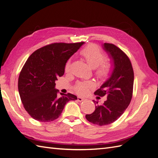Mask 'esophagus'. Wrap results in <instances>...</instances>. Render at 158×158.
I'll use <instances>...</instances> for the list:
<instances>
[{
	"label": "esophagus",
	"instance_id": "esophagus-1",
	"mask_svg": "<svg viewBox=\"0 0 158 158\" xmlns=\"http://www.w3.org/2000/svg\"><path fill=\"white\" fill-rule=\"evenodd\" d=\"M84 98H81V97H78V102H82V101H84Z\"/></svg>",
	"mask_w": 158,
	"mask_h": 158
}]
</instances>
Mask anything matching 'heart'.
I'll use <instances>...</instances> for the list:
<instances>
[{"label":"heart","mask_w":158,"mask_h":158,"mask_svg":"<svg viewBox=\"0 0 158 158\" xmlns=\"http://www.w3.org/2000/svg\"><path fill=\"white\" fill-rule=\"evenodd\" d=\"M80 54L87 63L93 68H95V74L100 78H106L111 73L113 65L111 61L106 60L103 51L95 44H89L80 51ZM72 62L68 60L65 64L64 70L69 73L71 69ZM92 82H80L75 86V90L78 94H86L89 89L94 88Z\"/></svg>","instance_id":"b5f03b06"}]
</instances>
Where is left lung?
Returning <instances> with one entry per match:
<instances>
[{"label": "left lung", "mask_w": 158, "mask_h": 158, "mask_svg": "<svg viewBox=\"0 0 158 158\" xmlns=\"http://www.w3.org/2000/svg\"><path fill=\"white\" fill-rule=\"evenodd\" d=\"M103 47L113 59L114 69L111 77L94 94L106 95L107 99L101 106L98 105L92 114L85 115L89 122L99 126L109 125L122 115L131 103L134 84L132 66L125 52L112 44L105 43Z\"/></svg>", "instance_id": "1"}]
</instances>
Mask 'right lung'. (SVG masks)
Segmentation results:
<instances>
[{
	"label": "right lung",
	"mask_w": 158,
	"mask_h": 158,
	"mask_svg": "<svg viewBox=\"0 0 158 158\" xmlns=\"http://www.w3.org/2000/svg\"><path fill=\"white\" fill-rule=\"evenodd\" d=\"M84 42L53 43L35 51L22 67L18 91L26 111L35 120L51 122L58 118L66 103L76 95L60 93L55 80L64 73L66 62Z\"/></svg>",
	"instance_id": "add662e5"
}]
</instances>
